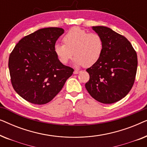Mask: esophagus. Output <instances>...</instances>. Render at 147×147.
Here are the masks:
<instances>
[{
    "mask_svg": "<svg viewBox=\"0 0 147 147\" xmlns=\"http://www.w3.org/2000/svg\"><path fill=\"white\" fill-rule=\"evenodd\" d=\"M79 73H80L79 70H77V69L74 70V74H79Z\"/></svg>",
    "mask_w": 147,
    "mask_h": 147,
    "instance_id": "esophagus-1",
    "label": "esophagus"
}]
</instances>
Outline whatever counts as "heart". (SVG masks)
Instances as JSON below:
<instances>
[{
  "instance_id": "heart-1",
  "label": "heart",
  "mask_w": 147,
  "mask_h": 147,
  "mask_svg": "<svg viewBox=\"0 0 147 147\" xmlns=\"http://www.w3.org/2000/svg\"><path fill=\"white\" fill-rule=\"evenodd\" d=\"M64 44L55 43L54 52L63 64L74 56V62L78 66L91 67L101 58L104 51V42L97 33H91L79 27L70 29L63 38Z\"/></svg>"
}]
</instances>
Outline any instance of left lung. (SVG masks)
Listing matches in <instances>:
<instances>
[{
  "label": "left lung",
  "mask_w": 147,
  "mask_h": 147,
  "mask_svg": "<svg viewBox=\"0 0 147 147\" xmlns=\"http://www.w3.org/2000/svg\"><path fill=\"white\" fill-rule=\"evenodd\" d=\"M92 29L103 40L104 51L99 61L86 69L90 80L85 86L96 100L112 104L131 90L137 70V55L123 35L104 26L92 27Z\"/></svg>",
  "instance_id": "left-lung-1"
}]
</instances>
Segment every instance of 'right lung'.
<instances>
[{"instance_id":"obj_1","label":"right lung","mask_w":147,"mask_h":147,"mask_svg":"<svg viewBox=\"0 0 147 147\" xmlns=\"http://www.w3.org/2000/svg\"><path fill=\"white\" fill-rule=\"evenodd\" d=\"M63 33L59 27L39 29L20 40L10 54L12 86L32 104L49 102L73 74V68L63 65L54 52L56 41Z\"/></svg>"}]
</instances>
